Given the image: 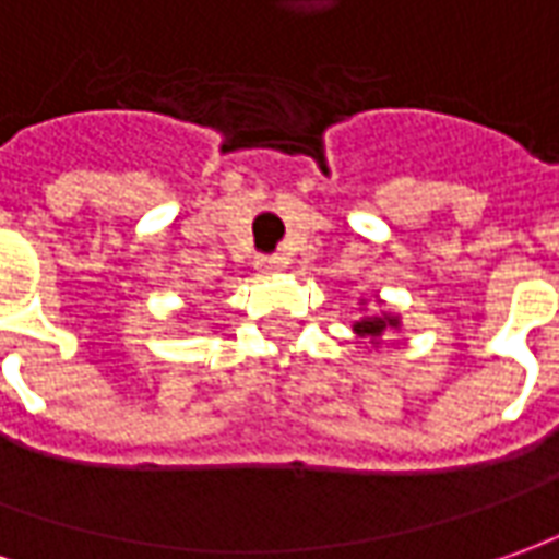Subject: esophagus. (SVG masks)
Instances as JSON below:
<instances>
[{"instance_id":"1","label":"esophagus","mask_w":559,"mask_h":559,"mask_svg":"<svg viewBox=\"0 0 559 559\" xmlns=\"http://www.w3.org/2000/svg\"><path fill=\"white\" fill-rule=\"evenodd\" d=\"M281 269H284V260H281V257H260V260H257V272H260V275H278Z\"/></svg>"}]
</instances>
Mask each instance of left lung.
Instances as JSON below:
<instances>
[{
  "label": "left lung",
  "mask_w": 559,
  "mask_h": 559,
  "mask_svg": "<svg viewBox=\"0 0 559 559\" xmlns=\"http://www.w3.org/2000/svg\"><path fill=\"white\" fill-rule=\"evenodd\" d=\"M358 306H360V311H364L367 299H360ZM352 330L358 333L360 340H367V343L373 345V348H379V345H382V340L389 336L391 330H401V314L391 309H382V299H379V311H367V314H360L358 321L352 324Z\"/></svg>",
  "instance_id": "1"
}]
</instances>
